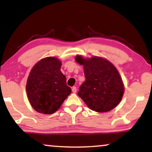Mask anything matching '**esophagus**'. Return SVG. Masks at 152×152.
Listing matches in <instances>:
<instances>
[{
    "mask_svg": "<svg viewBox=\"0 0 152 152\" xmlns=\"http://www.w3.org/2000/svg\"><path fill=\"white\" fill-rule=\"evenodd\" d=\"M72 93H75L76 92H77V88H76V86H73L72 88Z\"/></svg>",
    "mask_w": 152,
    "mask_h": 152,
    "instance_id": "obj_1",
    "label": "esophagus"
}]
</instances>
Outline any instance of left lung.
Here are the masks:
<instances>
[{
  "mask_svg": "<svg viewBox=\"0 0 152 152\" xmlns=\"http://www.w3.org/2000/svg\"><path fill=\"white\" fill-rule=\"evenodd\" d=\"M76 61L84 66L86 81L77 95L93 111L107 112L121 101L124 86L118 70L111 62L101 57L84 59L77 56Z\"/></svg>",
  "mask_w": 152,
  "mask_h": 152,
  "instance_id": "left-lung-1",
  "label": "left lung"
}]
</instances>
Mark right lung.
<instances>
[{
  "label": "right lung",
  "mask_w": 152,
  "mask_h": 152,
  "mask_svg": "<svg viewBox=\"0 0 152 152\" xmlns=\"http://www.w3.org/2000/svg\"><path fill=\"white\" fill-rule=\"evenodd\" d=\"M61 66L59 59L50 57L37 62L31 70L26 91L31 105L39 113H54L71 93Z\"/></svg>",
  "instance_id": "obj_1"
}]
</instances>
